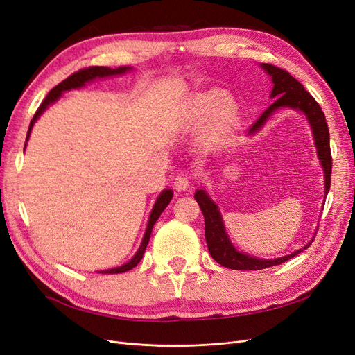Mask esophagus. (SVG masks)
I'll return each mask as SVG.
<instances>
[{
    "instance_id": "1",
    "label": "esophagus",
    "mask_w": 355,
    "mask_h": 355,
    "mask_svg": "<svg viewBox=\"0 0 355 355\" xmlns=\"http://www.w3.org/2000/svg\"><path fill=\"white\" fill-rule=\"evenodd\" d=\"M173 185L176 188V191H187L189 188V179L185 175H180L175 178Z\"/></svg>"
}]
</instances>
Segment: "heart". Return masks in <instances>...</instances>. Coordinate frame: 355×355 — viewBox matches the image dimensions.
I'll use <instances>...</instances> for the list:
<instances>
[{
    "mask_svg": "<svg viewBox=\"0 0 355 355\" xmlns=\"http://www.w3.org/2000/svg\"><path fill=\"white\" fill-rule=\"evenodd\" d=\"M185 121L191 125L204 124V137L210 145H219L232 135L240 121L239 106L225 98L219 90L192 94L184 110Z\"/></svg>",
    "mask_w": 355,
    "mask_h": 355,
    "instance_id": "1",
    "label": "heart"
}]
</instances>
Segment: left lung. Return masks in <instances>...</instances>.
Masks as SVG:
<instances>
[{
    "mask_svg": "<svg viewBox=\"0 0 355 355\" xmlns=\"http://www.w3.org/2000/svg\"><path fill=\"white\" fill-rule=\"evenodd\" d=\"M261 68L270 75L274 85L271 90V99H274V103L259 116V120L252 124V127L247 130V136H253L257 132H261L266 121L270 120L277 111H280L283 108H290L302 112L306 118V121L309 123L311 132H313L317 155L320 159V164L324 171V196H327V192L330 189L331 154L329 127L326 123L324 112L321 111L320 105L315 102L313 96L305 90L304 85L297 80H295L288 72L272 67L270 63H261ZM194 198L197 200L198 206L204 214V222H206V241L209 252L213 259L225 268L244 271L265 270V268L280 265L288 259H292V257H295L300 252L308 249L309 244L313 243V240H311L306 245L302 247V249L282 257H275V259H261V257L239 252L231 243L227 230H225L218 204L210 198L207 191L197 189Z\"/></svg>",
    "mask_w": 355,
    "mask_h": 355,
    "instance_id": "left-lung-1",
    "label": "left lung"
}]
</instances>
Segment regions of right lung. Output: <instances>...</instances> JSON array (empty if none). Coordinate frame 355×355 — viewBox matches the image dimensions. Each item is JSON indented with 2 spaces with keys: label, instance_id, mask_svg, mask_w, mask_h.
I'll use <instances>...</instances> for the list:
<instances>
[{
  "label": "right lung",
  "instance_id": "1",
  "mask_svg": "<svg viewBox=\"0 0 355 355\" xmlns=\"http://www.w3.org/2000/svg\"><path fill=\"white\" fill-rule=\"evenodd\" d=\"M132 69H133L132 67H120V68H115V69L108 68V67H90V68L80 69L78 72L69 75L67 80H63L60 84L56 85V87H53L50 90V93L46 96V99L42 101V103L40 105L38 111L35 112L34 118H32V120H31V124H29V128H28V135H26V142H28L29 135L32 132V127H34L35 121L41 116V114L49 108L50 105H53L60 98L63 92H69L72 89H81L83 85H85L87 83H92L94 80L115 77V75H123V73L132 71ZM25 146H26V144H25ZM171 197H173V191H171V189L161 191V194L157 197V201H155L154 207L151 210V214H149V220H148V225H146L144 240H142L141 245H139V249H137L136 254L132 257V259L128 261V262H125L121 266L111 268V270H105V271H99V274H121V272L133 270V268L142 261V256H144V253L146 250V245L149 243V237H151V232H153L154 225H155L157 219L159 218V214L163 213V210L168 206Z\"/></svg>",
  "mask_w": 355,
  "mask_h": 355
}]
</instances>
